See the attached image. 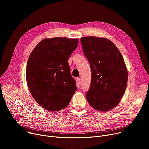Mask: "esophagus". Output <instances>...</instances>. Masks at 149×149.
Wrapping results in <instances>:
<instances>
[{"mask_svg": "<svg viewBox=\"0 0 149 149\" xmlns=\"http://www.w3.org/2000/svg\"><path fill=\"white\" fill-rule=\"evenodd\" d=\"M77 81L78 83H81V79H80V78H77Z\"/></svg>", "mask_w": 149, "mask_h": 149, "instance_id": "obj_1", "label": "esophagus"}]
</instances>
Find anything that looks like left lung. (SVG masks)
Wrapping results in <instances>:
<instances>
[{"mask_svg":"<svg viewBox=\"0 0 149 149\" xmlns=\"http://www.w3.org/2000/svg\"><path fill=\"white\" fill-rule=\"evenodd\" d=\"M80 41L92 72L86 97L95 110L111 111L119 104L126 89L128 72L124 58L107 38L89 36L82 37Z\"/></svg>","mask_w":149,"mask_h":149,"instance_id":"left-lung-1","label":"left lung"}]
</instances>
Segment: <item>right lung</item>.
<instances>
[{"label":"right lung","mask_w":149,"mask_h":149,"mask_svg":"<svg viewBox=\"0 0 149 149\" xmlns=\"http://www.w3.org/2000/svg\"><path fill=\"white\" fill-rule=\"evenodd\" d=\"M78 38H46L39 42L28 60L26 79L31 94L46 110L66 108L77 91L68 60Z\"/></svg>","instance_id":"add662e5"}]
</instances>
